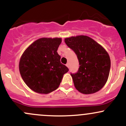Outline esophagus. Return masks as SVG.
<instances>
[{
    "label": "esophagus",
    "instance_id": "34e87169",
    "mask_svg": "<svg viewBox=\"0 0 126 126\" xmlns=\"http://www.w3.org/2000/svg\"><path fill=\"white\" fill-rule=\"evenodd\" d=\"M66 66H67V67H68V68H69V63H67V64H66Z\"/></svg>",
    "mask_w": 126,
    "mask_h": 126
}]
</instances>
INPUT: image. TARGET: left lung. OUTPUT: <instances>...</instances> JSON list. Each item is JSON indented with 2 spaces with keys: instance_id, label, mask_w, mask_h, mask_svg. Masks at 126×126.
<instances>
[{
  "instance_id": "8db88e82",
  "label": "left lung",
  "mask_w": 126,
  "mask_h": 126,
  "mask_svg": "<svg viewBox=\"0 0 126 126\" xmlns=\"http://www.w3.org/2000/svg\"><path fill=\"white\" fill-rule=\"evenodd\" d=\"M64 42L75 52L80 65L77 73L70 74L76 89L85 94L100 90L110 74V60L107 51L87 36L67 38Z\"/></svg>"
}]
</instances>
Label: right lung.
Wrapping results in <instances>:
<instances>
[{"mask_svg":"<svg viewBox=\"0 0 126 126\" xmlns=\"http://www.w3.org/2000/svg\"><path fill=\"white\" fill-rule=\"evenodd\" d=\"M62 39L40 38L20 58L19 70L23 81L34 92L48 94L59 87L69 69L61 63L57 51Z\"/></svg>","mask_w":126,"mask_h":126,"instance_id":"add662e5","label":"right lung"}]
</instances>
